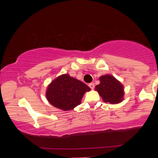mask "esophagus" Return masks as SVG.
<instances>
[{
    "mask_svg": "<svg viewBox=\"0 0 158 158\" xmlns=\"http://www.w3.org/2000/svg\"><path fill=\"white\" fill-rule=\"evenodd\" d=\"M88 85H89V87H90V88H91L92 90L94 89V87H95V85H94V83H90Z\"/></svg>",
    "mask_w": 158,
    "mask_h": 158,
    "instance_id": "34e87169",
    "label": "esophagus"
}]
</instances>
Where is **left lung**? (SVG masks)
<instances>
[{
  "label": "left lung",
  "instance_id": "1",
  "mask_svg": "<svg viewBox=\"0 0 158 158\" xmlns=\"http://www.w3.org/2000/svg\"><path fill=\"white\" fill-rule=\"evenodd\" d=\"M100 84L95 88L106 103L111 104L118 103L123 101L124 86L119 81L111 75H106L99 77Z\"/></svg>",
  "mask_w": 158,
  "mask_h": 158
}]
</instances>
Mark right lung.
Wrapping results in <instances>:
<instances>
[{
  "label": "right lung",
  "instance_id": "right-lung-1",
  "mask_svg": "<svg viewBox=\"0 0 158 158\" xmlns=\"http://www.w3.org/2000/svg\"><path fill=\"white\" fill-rule=\"evenodd\" d=\"M90 90V88L83 82L64 74L48 85L46 97L53 106L70 111L81 104L83 95Z\"/></svg>",
  "mask_w": 158,
  "mask_h": 158
}]
</instances>
